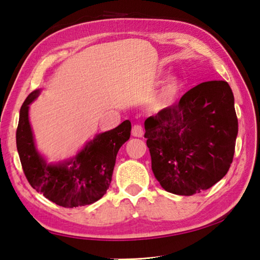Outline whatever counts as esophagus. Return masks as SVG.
Segmentation results:
<instances>
[{
    "mask_svg": "<svg viewBox=\"0 0 260 260\" xmlns=\"http://www.w3.org/2000/svg\"><path fill=\"white\" fill-rule=\"evenodd\" d=\"M143 134H144V132H143V127L140 124H135L133 126V128H132V135L135 136V137H142Z\"/></svg>",
    "mask_w": 260,
    "mask_h": 260,
    "instance_id": "1",
    "label": "esophagus"
}]
</instances>
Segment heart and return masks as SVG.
I'll return each instance as SVG.
<instances>
[{"label":"heart","instance_id":"heart-1","mask_svg":"<svg viewBox=\"0 0 260 260\" xmlns=\"http://www.w3.org/2000/svg\"><path fill=\"white\" fill-rule=\"evenodd\" d=\"M180 89H181V81L178 78H175V77L170 78L167 81V84H165L161 95H159V97L156 99L155 104L157 106H163V105L168 101H170V99H172L178 95Z\"/></svg>","mask_w":260,"mask_h":260}]
</instances>
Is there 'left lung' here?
I'll return each mask as SVG.
<instances>
[{
    "label": "left lung",
    "instance_id": "obj_1",
    "mask_svg": "<svg viewBox=\"0 0 260 260\" xmlns=\"http://www.w3.org/2000/svg\"><path fill=\"white\" fill-rule=\"evenodd\" d=\"M144 125L153 173L165 191L192 196L227 174L238 134L235 98L227 81L193 87Z\"/></svg>",
    "mask_w": 260,
    "mask_h": 260
}]
</instances>
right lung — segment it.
Instances as JSON below:
<instances>
[{"label":"right lung","mask_w":260,"mask_h":260,"mask_svg":"<svg viewBox=\"0 0 260 260\" xmlns=\"http://www.w3.org/2000/svg\"><path fill=\"white\" fill-rule=\"evenodd\" d=\"M40 90L32 91L20 109L16 148L26 180L37 192L64 208L87 206L109 187L120 146L129 140L132 125L124 120L116 128L98 134L77 155L60 164H47L38 153L29 121V105Z\"/></svg>","instance_id":"add662e5"}]
</instances>
